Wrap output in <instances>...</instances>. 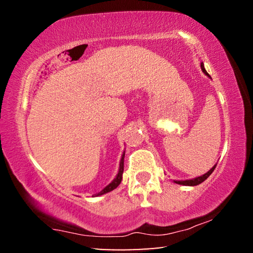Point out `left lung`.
<instances>
[{
  "label": "left lung",
  "instance_id": "8db88e82",
  "mask_svg": "<svg viewBox=\"0 0 253 253\" xmlns=\"http://www.w3.org/2000/svg\"><path fill=\"white\" fill-rule=\"evenodd\" d=\"M201 69H202V71L204 72V75H207V76L209 77V78H211V77H210V75L207 72V70H205L203 62H201ZM215 166H216V164L214 165L213 168L209 170V172H207V173L203 174V175H201V176H199V177H195V178H192V179H185V181H174V183L179 184V185H186V186H195V185H199V184L204 182L205 179H207V178L210 176V175L212 174L214 169H215Z\"/></svg>",
  "mask_w": 253,
  "mask_h": 253
}]
</instances>
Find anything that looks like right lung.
Returning a JSON list of instances; mask_svg holds the SVG:
<instances>
[{
	"instance_id": "add662e5",
	"label": "right lung",
	"mask_w": 253,
	"mask_h": 253,
	"mask_svg": "<svg viewBox=\"0 0 253 253\" xmlns=\"http://www.w3.org/2000/svg\"><path fill=\"white\" fill-rule=\"evenodd\" d=\"M124 157H125V152H124L123 155H122L121 163H119V169H118V173H117V175H116V177H115V178L113 179V182L109 183L108 185H107V186L104 188V190L100 191L99 193L95 194V196H100V195H104V194H106V193H108V192L115 190V188H116V187L119 185V184H121L122 179H123V173H124Z\"/></svg>"
}]
</instances>
